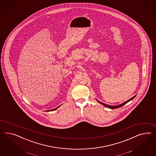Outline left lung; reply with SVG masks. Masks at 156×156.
I'll return each instance as SVG.
<instances>
[{
  "instance_id": "obj_1",
  "label": "left lung",
  "mask_w": 156,
  "mask_h": 156,
  "mask_svg": "<svg viewBox=\"0 0 156 156\" xmlns=\"http://www.w3.org/2000/svg\"><path fill=\"white\" fill-rule=\"evenodd\" d=\"M136 96V95H135L134 97H132V98H131V99H129V100H128V101H125V102H124V103H122V104H120V105H107V104H105V103H102V102H101V101H99L98 100H97V101H98L99 103H100L101 104V105H105V107H107V108H110V109H116V108H120V107H122V105H125L127 103H128L129 101H132V99H133L134 98H135V97Z\"/></svg>"
}]
</instances>
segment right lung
Instances as JSON below:
<instances>
[{"label":"right lung","instance_id":"add662e5","mask_svg":"<svg viewBox=\"0 0 156 156\" xmlns=\"http://www.w3.org/2000/svg\"><path fill=\"white\" fill-rule=\"evenodd\" d=\"M60 106H61V105H59V106H58V107H57V108H55V109H53V110H50V111H49V110H48V111H55V110H57V108H58V107H60Z\"/></svg>","mask_w":156,"mask_h":156}]
</instances>
